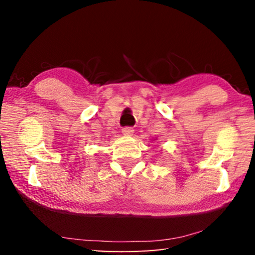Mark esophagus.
<instances>
[{"mask_svg":"<svg viewBox=\"0 0 255 255\" xmlns=\"http://www.w3.org/2000/svg\"><path fill=\"white\" fill-rule=\"evenodd\" d=\"M122 131H123L124 135L131 136L132 133H133V129H132L131 127H124V128L122 129Z\"/></svg>","mask_w":255,"mask_h":255,"instance_id":"esophagus-1","label":"esophagus"}]
</instances>
